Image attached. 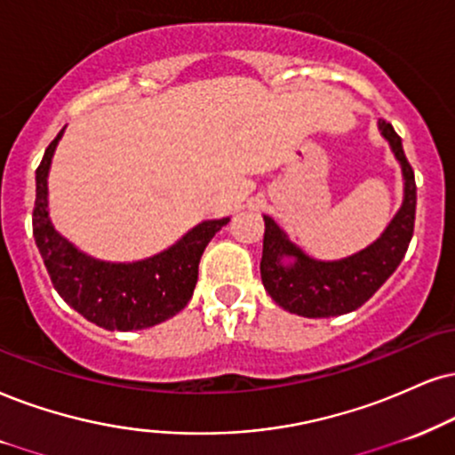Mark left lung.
Returning a JSON list of instances; mask_svg holds the SVG:
<instances>
[{
  "instance_id": "1",
  "label": "left lung",
  "mask_w": 455,
  "mask_h": 455,
  "mask_svg": "<svg viewBox=\"0 0 455 455\" xmlns=\"http://www.w3.org/2000/svg\"><path fill=\"white\" fill-rule=\"evenodd\" d=\"M379 128L401 162L405 177V200L382 238L347 259L316 261L289 243L272 217H263L266 234L261 280L272 299L284 310L307 318L338 316L356 310L382 287L405 257L416 226V177L395 128L386 120H379ZM287 256L294 259L293 264L283 263Z\"/></svg>"
}]
</instances>
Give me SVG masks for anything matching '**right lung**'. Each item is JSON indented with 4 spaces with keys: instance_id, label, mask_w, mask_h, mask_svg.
Returning <instances> with one entry per match:
<instances>
[{
    "instance_id": "right-lung-1",
    "label": "right lung",
    "mask_w": 455,
    "mask_h": 455,
    "mask_svg": "<svg viewBox=\"0 0 455 455\" xmlns=\"http://www.w3.org/2000/svg\"><path fill=\"white\" fill-rule=\"evenodd\" d=\"M36 171L33 236L54 289L84 318L109 331L154 327L181 312L192 299L206 244L229 219L196 226L164 253L137 263H105L86 257L60 236L48 219V168L56 143Z\"/></svg>"
}]
</instances>
